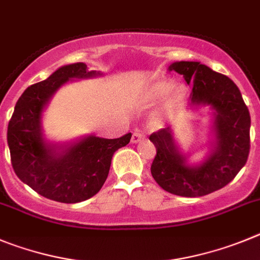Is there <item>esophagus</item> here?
<instances>
[{
  "label": "esophagus",
  "instance_id": "esophagus-1",
  "mask_svg": "<svg viewBox=\"0 0 260 260\" xmlns=\"http://www.w3.org/2000/svg\"><path fill=\"white\" fill-rule=\"evenodd\" d=\"M142 139H144V136H142L139 131H135L132 135V139H131V142H132V144H139Z\"/></svg>",
  "mask_w": 260,
  "mask_h": 260
}]
</instances>
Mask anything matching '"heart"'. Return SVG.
I'll use <instances>...</instances> for the list:
<instances>
[{
    "instance_id": "heart-1",
    "label": "heart",
    "mask_w": 260,
    "mask_h": 260,
    "mask_svg": "<svg viewBox=\"0 0 260 260\" xmlns=\"http://www.w3.org/2000/svg\"><path fill=\"white\" fill-rule=\"evenodd\" d=\"M170 92V98L151 115V127L163 128L167 124L171 114L174 113V110L177 109L185 100L186 88L181 84L175 85L174 81L165 78L154 79L145 85L141 94V104L146 107L153 106L154 104L163 100Z\"/></svg>"
}]
</instances>
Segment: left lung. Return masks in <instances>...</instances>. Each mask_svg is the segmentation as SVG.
<instances>
[{"instance_id": "left-lung-1", "label": "left lung", "mask_w": 260, "mask_h": 260, "mask_svg": "<svg viewBox=\"0 0 260 260\" xmlns=\"http://www.w3.org/2000/svg\"><path fill=\"white\" fill-rule=\"evenodd\" d=\"M168 71L182 75L193 86L189 107L211 110V140L209 153L198 163L174 137L171 127L150 136L156 147L151 175L166 191L181 197H202L219 190L235 179L246 165L250 150V114L240 89L228 76L212 71L200 62H174Z\"/></svg>"}]
</instances>
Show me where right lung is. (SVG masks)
<instances>
[{
	"mask_svg": "<svg viewBox=\"0 0 260 260\" xmlns=\"http://www.w3.org/2000/svg\"><path fill=\"white\" fill-rule=\"evenodd\" d=\"M101 75L88 71L83 62L66 64L28 86L16 102L8 127L11 165L16 176L43 197L63 203L93 197L106 181L114 153L132 137L131 133L113 140L88 135L69 144L46 140L43 115L57 90L69 81Z\"/></svg>",
	"mask_w": 260,
	"mask_h": 260,
	"instance_id": "add662e5",
	"label": "right lung"
}]
</instances>
